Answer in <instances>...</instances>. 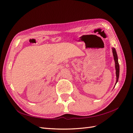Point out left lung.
Here are the masks:
<instances>
[{
	"instance_id": "1",
	"label": "left lung",
	"mask_w": 133,
	"mask_h": 133,
	"mask_svg": "<svg viewBox=\"0 0 133 133\" xmlns=\"http://www.w3.org/2000/svg\"><path fill=\"white\" fill-rule=\"evenodd\" d=\"M112 53H113L114 55V59L115 60V69H116V82L115 83H117L118 79H119V64L118 63V56L117 54H116V50L115 49V48H112Z\"/></svg>"
}]
</instances>
